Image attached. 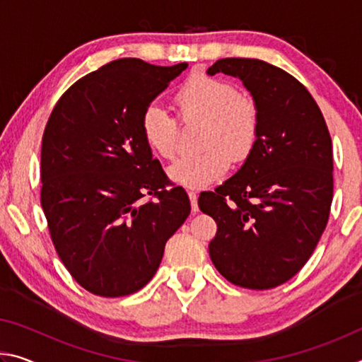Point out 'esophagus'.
I'll return each instance as SVG.
<instances>
[{
	"label": "esophagus",
	"mask_w": 362,
	"mask_h": 362,
	"mask_svg": "<svg viewBox=\"0 0 362 362\" xmlns=\"http://www.w3.org/2000/svg\"><path fill=\"white\" fill-rule=\"evenodd\" d=\"M188 198H189V203H192V211L198 212V194L194 192H188Z\"/></svg>",
	"instance_id": "1"
}]
</instances>
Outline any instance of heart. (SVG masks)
<instances>
[{
	"instance_id": "b5f03b06",
	"label": "heart",
	"mask_w": 362,
	"mask_h": 362,
	"mask_svg": "<svg viewBox=\"0 0 362 362\" xmlns=\"http://www.w3.org/2000/svg\"><path fill=\"white\" fill-rule=\"evenodd\" d=\"M182 121H203L198 155L183 156L168 168V177L185 188H206L228 173L231 159L244 161L259 140L260 110L252 95L238 93L226 79L196 71L174 95ZM145 145L159 158H173L179 144V122L158 103L140 116Z\"/></svg>"
}]
</instances>
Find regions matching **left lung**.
Returning <instances> with one entry per match:
<instances>
[{
  "mask_svg": "<svg viewBox=\"0 0 362 362\" xmlns=\"http://www.w3.org/2000/svg\"><path fill=\"white\" fill-rule=\"evenodd\" d=\"M240 78L260 110V134L238 173L199 194L217 223L211 260L230 283L272 289L313 254L332 204V140L320 107L289 73L259 59H220L207 75Z\"/></svg>",
  "mask_w": 362,
  "mask_h": 362,
  "instance_id": "8db88e82",
  "label": "left lung"
}]
</instances>
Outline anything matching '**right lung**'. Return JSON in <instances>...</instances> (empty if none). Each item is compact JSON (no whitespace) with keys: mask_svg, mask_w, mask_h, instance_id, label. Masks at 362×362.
<instances>
[{"mask_svg":"<svg viewBox=\"0 0 362 362\" xmlns=\"http://www.w3.org/2000/svg\"><path fill=\"white\" fill-rule=\"evenodd\" d=\"M187 66L113 60L70 86L47 119L41 206L60 260L95 296L148 284L192 211L140 134L145 107Z\"/></svg>","mask_w":362,"mask_h":362,"instance_id":"right-lung-1","label":"right lung"}]
</instances>
